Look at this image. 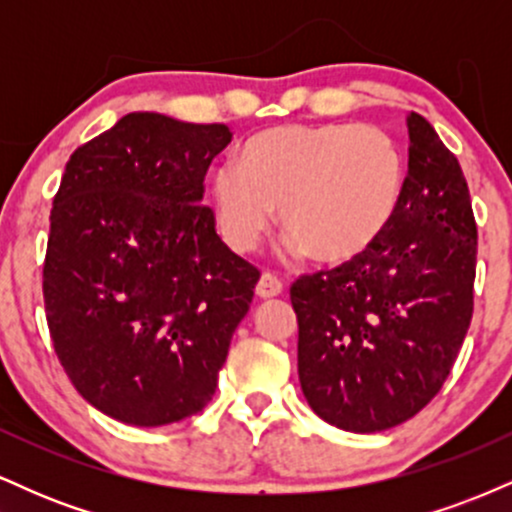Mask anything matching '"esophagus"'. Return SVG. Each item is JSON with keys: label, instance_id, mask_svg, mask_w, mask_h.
<instances>
[{"label": "esophagus", "instance_id": "1", "mask_svg": "<svg viewBox=\"0 0 512 512\" xmlns=\"http://www.w3.org/2000/svg\"><path fill=\"white\" fill-rule=\"evenodd\" d=\"M281 291H284V284H281L279 276L272 272H264L255 286V293L260 298H274V296H279Z\"/></svg>", "mask_w": 512, "mask_h": 512}]
</instances>
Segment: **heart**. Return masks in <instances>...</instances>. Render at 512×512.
I'll list each match as a JSON object with an SVG mask.
<instances>
[{"mask_svg": "<svg viewBox=\"0 0 512 512\" xmlns=\"http://www.w3.org/2000/svg\"><path fill=\"white\" fill-rule=\"evenodd\" d=\"M404 190L395 139L373 125H279L250 137L240 163L211 180L216 223L236 252H250L272 228L274 211L291 248L315 260H356L390 226Z\"/></svg>", "mask_w": 512, "mask_h": 512, "instance_id": "b5f03b06", "label": "heart"}]
</instances>
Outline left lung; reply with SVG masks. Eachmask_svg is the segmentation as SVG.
Returning a JSON list of instances; mask_svg holds the SVG:
<instances>
[{
    "label": "left lung",
    "instance_id": "obj_1",
    "mask_svg": "<svg viewBox=\"0 0 512 512\" xmlns=\"http://www.w3.org/2000/svg\"><path fill=\"white\" fill-rule=\"evenodd\" d=\"M390 226L334 269L298 276V378L320 419L354 433L419 414L448 380L474 310L477 221L460 163L411 113Z\"/></svg>",
    "mask_w": 512,
    "mask_h": 512
}]
</instances>
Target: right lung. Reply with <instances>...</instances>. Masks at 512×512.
Segmentation results:
<instances>
[{
  "mask_svg": "<svg viewBox=\"0 0 512 512\" xmlns=\"http://www.w3.org/2000/svg\"><path fill=\"white\" fill-rule=\"evenodd\" d=\"M226 125L129 113L69 156L43 264L55 354L79 395L132 426L207 407L260 269L216 236L204 175Z\"/></svg>",
  "mask_w": 512,
  "mask_h": 512,
  "instance_id": "right-lung-1",
  "label": "right lung"
}]
</instances>
